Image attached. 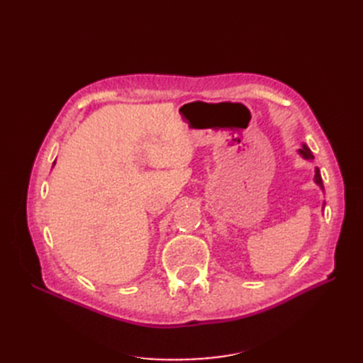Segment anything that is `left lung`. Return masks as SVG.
Returning <instances> with one entry per match:
<instances>
[{"label": "left lung", "instance_id": "obj_1", "mask_svg": "<svg viewBox=\"0 0 363 363\" xmlns=\"http://www.w3.org/2000/svg\"><path fill=\"white\" fill-rule=\"evenodd\" d=\"M300 155L304 157V159H307V160H312L313 159V155L311 152V150L307 148L306 145H303V148L300 150ZM315 182L321 186L323 188V180H321V174H320V171L316 169V172H315Z\"/></svg>", "mask_w": 363, "mask_h": 363}]
</instances>
